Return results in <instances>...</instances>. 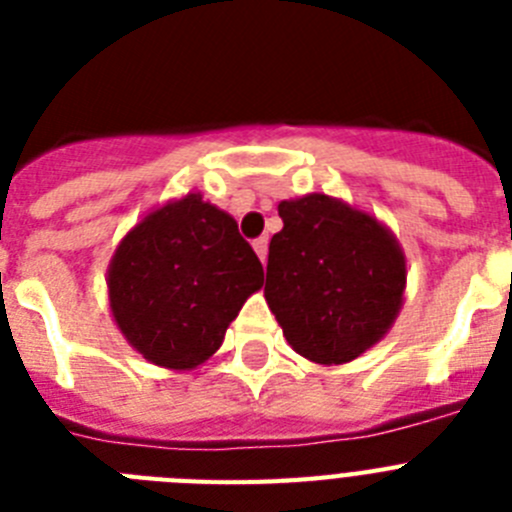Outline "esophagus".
I'll use <instances>...</instances> for the list:
<instances>
[{"instance_id": "esophagus-1", "label": "esophagus", "mask_w": 512, "mask_h": 512, "mask_svg": "<svg viewBox=\"0 0 512 512\" xmlns=\"http://www.w3.org/2000/svg\"><path fill=\"white\" fill-rule=\"evenodd\" d=\"M253 251L261 259V264H266V253H269V238H256L253 241Z\"/></svg>"}]
</instances>
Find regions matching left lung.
Returning <instances> with one entry per match:
<instances>
[{
    "label": "left lung",
    "mask_w": 512,
    "mask_h": 512,
    "mask_svg": "<svg viewBox=\"0 0 512 512\" xmlns=\"http://www.w3.org/2000/svg\"><path fill=\"white\" fill-rule=\"evenodd\" d=\"M264 295L289 346L315 364L364 354L397 318L405 256L382 225L328 194L279 205Z\"/></svg>",
    "instance_id": "obj_1"
}]
</instances>
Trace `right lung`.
<instances>
[{
  "mask_svg": "<svg viewBox=\"0 0 512 512\" xmlns=\"http://www.w3.org/2000/svg\"><path fill=\"white\" fill-rule=\"evenodd\" d=\"M264 284L259 256L233 217L187 194L135 225L110 264L117 325L148 361L194 369Z\"/></svg>",
  "mask_w": 512,
  "mask_h": 512,
  "instance_id": "add662e5",
  "label": "right lung"
}]
</instances>
